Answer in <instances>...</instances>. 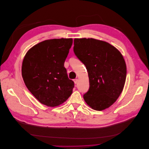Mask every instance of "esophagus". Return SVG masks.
<instances>
[{
	"label": "esophagus",
	"instance_id": "obj_1",
	"mask_svg": "<svg viewBox=\"0 0 149 149\" xmlns=\"http://www.w3.org/2000/svg\"><path fill=\"white\" fill-rule=\"evenodd\" d=\"M73 81H74V84H76L77 83V82H78V80H77V79H74V80H73Z\"/></svg>",
	"mask_w": 149,
	"mask_h": 149
}]
</instances>
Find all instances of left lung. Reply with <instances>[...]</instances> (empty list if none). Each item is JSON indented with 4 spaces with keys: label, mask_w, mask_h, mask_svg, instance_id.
Masks as SVG:
<instances>
[{
    "label": "left lung",
    "mask_w": 149,
    "mask_h": 149,
    "mask_svg": "<svg viewBox=\"0 0 149 149\" xmlns=\"http://www.w3.org/2000/svg\"><path fill=\"white\" fill-rule=\"evenodd\" d=\"M73 50L88 72L90 88L84 101L95 110L110 107L121 94L125 82L123 56L108 42L93 38L74 39Z\"/></svg>",
    "instance_id": "1"
}]
</instances>
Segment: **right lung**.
I'll return each mask as SVG.
<instances>
[{"instance_id": "add662e5", "label": "right lung", "mask_w": 149, "mask_h": 149, "mask_svg": "<svg viewBox=\"0 0 149 149\" xmlns=\"http://www.w3.org/2000/svg\"><path fill=\"white\" fill-rule=\"evenodd\" d=\"M73 44L72 38L42 41L28 50L24 58L22 76L25 86L42 104L54 107L72 94L64 62Z\"/></svg>"}]
</instances>
